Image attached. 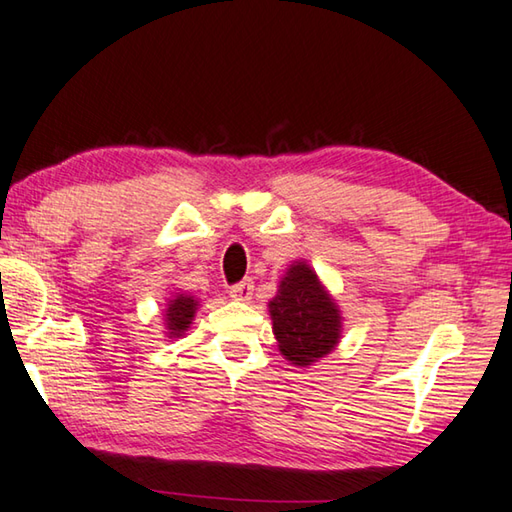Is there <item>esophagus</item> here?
<instances>
[{
	"label": "esophagus",
	"mask_w": 512,
	"mask_h": 512,
	"mask_svg": "<svg viewBox=\"0 0 512 512\" xmlns=\"http://www.w3.org/2000/svg\"><path fill=\"white\" fill-rule=\"evenodd\" d=\"M253 290H255L253 279H244V282L230 286L228 295L237 299V302H250V297H253Z\"/></svg>",
	"instance_id": "34e87169"
}]
</instances>
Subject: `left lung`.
Listing matches in <instances>:
<instances>
[{"instance_id": "1", "label": "left lung", "mask_w": 512, "mask_h": 512, "mask_svg": "<svg viewBox=\"0 0 512 512\" xmlns=\"http://www.w3.org/2000/svg\"><path fill=\"white\" fill-rule=\"evenodd\" d=\"M268 310L279 350L295 366L315 364L342 337V315L335 299L306 262L290 264Z\"/></svg>"}]
</instances>
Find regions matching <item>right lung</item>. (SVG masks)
<instances>
[{"label":"right lung","instance_id":"right-lung-1","mask_svg":"<svg viewBox=\"0 0 512 512\" xmlns=\"http://www.w3.org/2000/svg\"><path fill=\"white\" fill-rule=\"evenodd\" d=\"M197 299H193L190 295L177 293L173 299L168 302L166 308V335L168 337H184L186 330L190 328L197 313Z\"/></svg>","mask_w":512,"mask_h":512}]
</instances>
